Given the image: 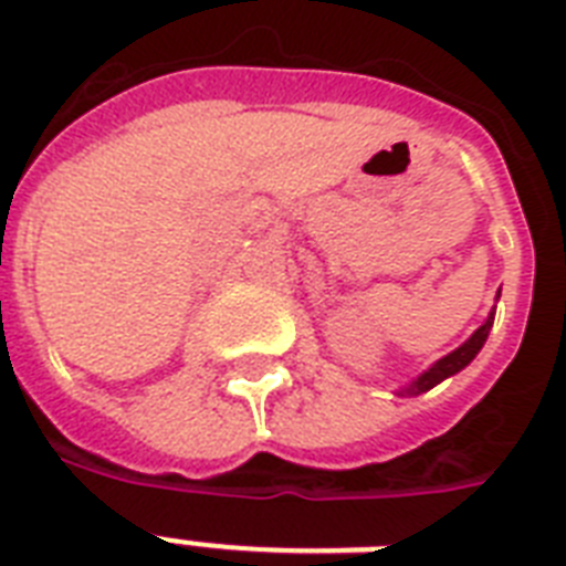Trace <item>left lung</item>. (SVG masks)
I'll list each match as a JSON object with an SVG mask.
<instances>
[{"mask_svg":"<svg viewBox=\"0 0 566 566\" xmlns=\"http://www.w3.org/2000/svg\"><path fill=\"white\" fill-rule=\"evenodd\" d=\"M496 300H500V293H496ZM493 317H496V308L488 314V319H484L482 326L475 328L473 335L467 337L464 344L458 346V349H452L449 355H443L440 361H434L426 373H420V376L413 378L411 385H405L402 390H399V396H417V394H426V390H431L434 385H440L443 378L455 376V373H461L467 367V364L473 361L475 355L482 353L484 340H488V335H491L493 328Z\"/></svg>","mask_w":566,"mask_h":566,"instance_id":"1","label":"left lung"}]
</instances>
